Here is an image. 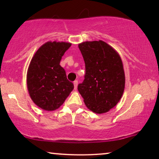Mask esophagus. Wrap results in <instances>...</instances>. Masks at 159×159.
Segmentation results:
<instances>
[{
    "mask_svg": "<svg viewBox=\"0 0 159 159\" xmlns=\"http://www.w3.org/2000/svg\"><path fill=\"white\" fill-rule=\"evenodd\" d=\"M77 85H78V81L77 80H75V81L74 82V86H75V90L77 88Z\"/></svg>",
    "mask_w": 159,
    "mask_h": 159,
    "instance_id": "1",
    "label": "esophagus"
}]
</instances>
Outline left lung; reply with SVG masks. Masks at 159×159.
Returning <instances> with one entry per match:
<instances>
[{
    "mask_svg": "<svg viewBox=\"0 0 159 159\" xmlns=\"http://www.w3.org/2000/svg\"><path fill=\"white\" fill-rule=\"evenodd\" d=\"M85 64V75L78 91L88 108L95 114L106 113L122 96L125 75L120 56L102 40L78 45Z\"/></svg>",
    "mask_w": 159,
    "mask_h": 159,
    "instance_id": "8db88e82",
    "label": "left lung"
}]
</instances>
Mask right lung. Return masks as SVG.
Listing matches in <instances>:
<instances>
[{"mask_svg":"<svg viewBox=\"0 0 159 159\" xmlns=\"http://www.w3.org/2000/svg\"><path fill=\"white\" fill-rule=\"evenodd\" d=\"M71 45L49 41L39 48L30 61L27 74L28 92L32 101L43 110L57 109L73 90V83L60 66L62 56Z\"/></svg>","mask_w":159,"mask_h":159,"instance_id":"1","label":"right lung"}]
</instances>
